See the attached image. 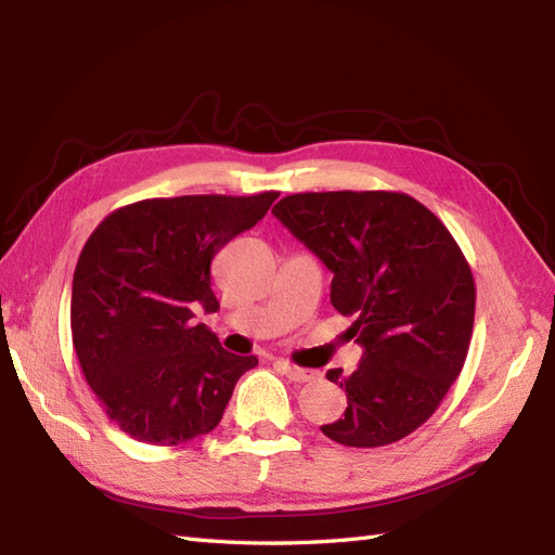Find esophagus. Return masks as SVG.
<instances>
[{
  "label": "esophagus",
  "instance_id": "obj_1",
  "mask_svg": "<svg viewBox=\"0 0 555 555\" xmlns=\"http://www.w3.org/2000/svg\"><path fill=\"white\" fill-rule=\"evenodd\" d=\"M276 364H279V370L284 372L288 379H293V382H300V384H305V382H312V379H317V372L314 370H302V367H296V364H291L288 360H276Z\"/></svg>",
  "mask_w": 555,
  "mask_h": 555
}]
</instances>
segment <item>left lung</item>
Listing matches in <instances>:
<instances>
[{"instance_id": "8db88e82", "label": "left lung", "mask_w": 555, "mask_h": 555, "mask_svg": "<svg viewBox=\"0 0 555 555\" xmlns=\"http://www.w3.org/2000/svg\"><path fill=\"white\" fill-rule=\"evenodd\" d=\"M332 271V305L362 346L344 417L328 439L352 448L400 441L427 422L463 370L475 324V279L439 217L405 193L288 195L271 209Z\"/></svg>"}]
</instances>
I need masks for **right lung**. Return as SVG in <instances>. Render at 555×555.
<instances>
[{
	"mask_svg": "<svg viewBox=\"0 0 555 555\" xmlns=\"http://www.w3.org/2000/svg\"><path fill=\"white\" fill-rule=\"evenodd\" d=\"M279 193L155 197L112 211L78 257L70 334L92 393L135 441L179 446L221 422L255 356L195 324L217 312L211 259Z\"/></svg>",
	"mask_w": 555,
	"mask_h": 555,
	"instance_id": "right-lung-1",
	"label": "right lung"
}]
</instances>
